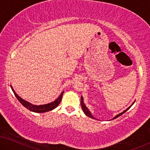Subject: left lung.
I'll list each match as a JSON object with an SVG mask.
<instances>
[{
  "mask_svg": "<svg viewBox=\"0 0 150 150\" xmlns=\"http://www.w3.org/2000/svg\"><path fill=\"white\" fill-rule=\"evenodd\" d=\"M134 102H133V103L132 104H131V106H129V108H127V109H126V110H124L123 112H121V113L118 114V115H117V116H115V117H114L113 118H112V120H114V119H115V118H118V117H120V116H121V115H122V114H124V113L125 112H126L127 110H129V108H130L131 106H132V105H133V104H134ZM81 108H82V110H83V112H84L85 115H86V116H88V117H90V118H94V117H93V116H92V115H91V112H89V110H88V108H87V107L86 106V105H85V104H84V102H83V97H82V96L81 97Z\"/></svg>",
  "mask_w": 150,
  "mask_h": 150,
  "instance_id": "left-lung-1",
  "label": "left lung"
}]
</instances>
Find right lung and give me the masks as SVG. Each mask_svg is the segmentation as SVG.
Instances as JSON below:
<instances>
[{
  "label": "right lung",
  "mask_w": 150,
  "mask_h": 150,
  "mask_svg": "<svg viewBox=\"0 0 150 150\" xmlns=\"http://www.w3.org/2000/svg\"><path fill=\"white\" fill-rule=\"evenodd\" d=\"M11 89H12V90L13 91V93H14L15 97L17 98V100L20 102V103L23 105L24 107H25L27 109H28L29 110L33 112H37V113L46 112L52 110H53V109H54L55 108H57V107L59 106L60 102H61L62 95H63V93H64V91H62V92L61 93V95L59 96V98H58L57 100H55L54 101L52 102H50V103H49V104L39 105V106H38V105H33L32 104L30 103V102L25 101V100H24L23 99H22L21 97H19V96H18L17 93H15V91H14V89H13V87L11 86Z\"/></svg>",
  "instance_id": "1"
}]
</instances>
